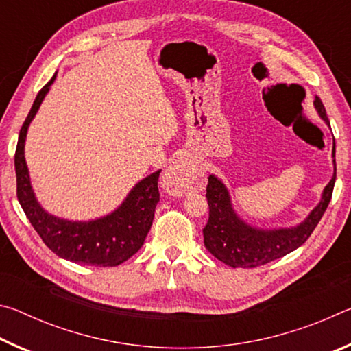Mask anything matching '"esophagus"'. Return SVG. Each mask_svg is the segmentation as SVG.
Here are the masks:
<instances>
[{
  "label": "esophagus",
  "instance_id": "1",
  "mask_svg": "<svg viewBox=\"0 0 351 351\" xmlns=\"http://www.w3.org/2000/svg\"><path fill=\"white\" fill-rule=\"evenodd\" d=\"M195 169L186 159H176L170 164V167L165 170L162 176V187L165 192L175 197H182L193 189L195 184Z\"/></svg>",
  "mask_w": 351,
  "mask_h": 351
}]
</instances>
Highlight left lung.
<instances>
[{
    "label": "left lung",
    "instance_id": "left-lung-1",
    "mask_svg": "<svg viewBox=\"0 0 351 351\" xmlns=\"http://www.w3.org/2000/svg\"><path fill=\"white\" fill-rule=\"evenodd\" d=\"M314 105L320 117L328 122L325 106L320 97L316 96ZM335 158V147H332ZM336 165V159H335ZM336 169L331 181L326 184L322 201L304 223L291 229L260 230L240 221L230 206L229 193L224 184L213 175L209 176L206 187V198L209 204V219L203 229L204 246L213 257L232 268H257L293 252L304 245L316 229L320 218L328 207L335 189Z\"/></svg>",
    "mask_w": 351,
    "mask_h": 351
}]
</instances>
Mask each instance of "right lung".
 Returning a JSON list of instances; mask_svg holds the SVG:
<instances>
[{
	"label": "right lung",
	"mask_w": 351,
	"mask_h": 351,
	"mask_svg": "<svg viewBox=\"0 0 351 351\" xmlns=\"http://www.w3.org/2000/svg\"><path fill=\"white\" fill-rule=\"evenodd\" d=\"M54 80L56 75L38 91L20 130L15 150L16 198L41 240L58 257L80 265L100 266V268L117 266L133 257L144 245L159 201L158 180L161 171H156L136 184L122 206L104 218L77 223L46 213L35 199L29 181L25 161V141L29 123L38 111L40 104L43 102Z\"/></svg>",
	"instance_id": "obj_1"
}]
</instances>
